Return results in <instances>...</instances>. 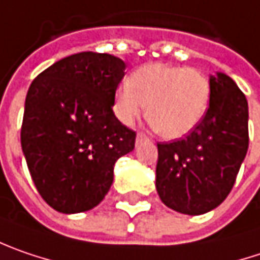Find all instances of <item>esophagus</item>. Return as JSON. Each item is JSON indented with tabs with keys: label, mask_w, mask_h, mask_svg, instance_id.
Returning <instances> with one entry per match:
<instances>
[{
	"label": "esophagus",
	"mask_w": 260,
	"mask_h": 260,
	"mask_svg": "<svg viewBox=\"0 0 260 260\" xmlns=\"http://www.w3.org/2000/svg\"><path fill=\"white\" fill-rule=\"evenodd\" d=\"M135 141H137V144H140V143H143V141H147V137H145L144 134H137Z\"/></svg>",
	"instance_id": "esophagus-1"
}]
</instances>
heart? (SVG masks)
Instances as JSON below:
<instances>
[{
  "instance_id": "obj_1",
  "label": "heart",
  "mask_w": 260,
  "mask_h": 260,
  "mask_svg": "<svg viewBox=\"0 0 260 260\" xmlns=\"http://www.w3.org/2000/svg\"><path fill=\"white\" fill-rule=\"evenodd\" d=\"M210 82L194 68L147 64L119 85L115 97L116 117L132 125L147 109V116L161 137L175 140L190 134L206 115Z\"/></svg>"
}]
</instances>
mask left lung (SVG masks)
I'll return each mask as SVG.
<instances>
[{
    "mask_svg": "<svg viewBox=\"0 0 260 260\" xmlns=\"http://www.w3.org/2000/svg\"><path fill=\"white\" fill-rule=\"evenodd\" d=\"M203 120L185 138L159 143L156 188L168 207L203 215L226 199L249 148L246 95L225 73L210 75Z\"/></svg>",
    "mask_w": 260,
    "mask_h": 260,
    "instance_id": "obj_1",
    "label": "left lung"
}]
</instances>
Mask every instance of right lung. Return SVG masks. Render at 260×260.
<instances>
[{
  "label": "right lung",
  "mask_w": 260,
  "mask_h": 260,
  "mask_svg": "<svg viewBox=\"0 0 260 260\" xmlns=\"http://www.w3.org/2000/svg\"><path fill=\"white\" fill-rule=\"evenodd\" d=\"M126 64L112 54H73L29 86L22 150L41 197L61 213L100 205L113 184L116 160L135 147V132L113 113Z\"/></svg>",
  "instance_id": "1"
}]
</instances>
